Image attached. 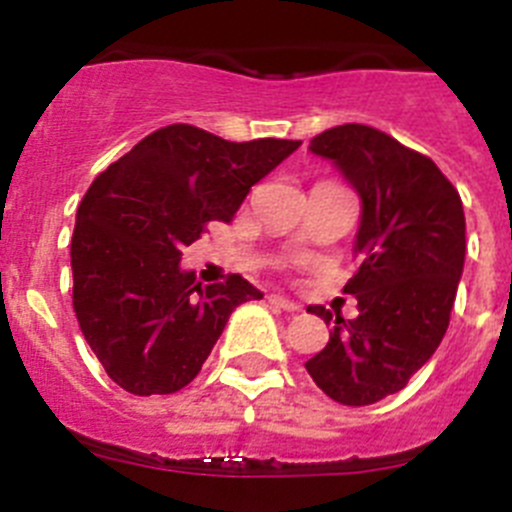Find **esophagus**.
<instances>
[{
	"instance_id": "34e87169",
	"label": "esophagus",
	"mask_w": 512,
	"mask_h": 512,
	"mask_svg": "<svg viewBox=\"0 0 512 512\" xmlns=\"http://www.w3.org/2000/svg\"><path fill=\"white\" fill-rule=\"evenodd\" d=\"M269 302L274 307H279V310H284V312H300L302 310V307L297 305V302L287 300V297H284V295H269Z\"/></svg>"
}]
</instances>
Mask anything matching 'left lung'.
I'll return each instance as SVG.
<instances>
[{"label":"left lung","mask_w":512,"mask_h":512,"mask_svg":"<svg viewBox=\"0 0 512 512\" xmlns=\"http://www.w3.org/2000/svg\"><path fill=\"white\" fill-rule=\"evenodd\" d=\"M361 194L356 274L343 292L359 318L310 305L333 323L305 364L312 382L341 405H372L400 392L449 328L467 251V220L454 184L431 158L369 125L348 122L310 140Z\"/></svg>","instance_id":"8db88e82"}]
</instances>
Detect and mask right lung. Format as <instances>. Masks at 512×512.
I'll return each mask as SVG.
<instances>
[{
  "label": "right lung",
  "instance_id": "obj_1",
  "mask_svg": "<svg viewBox=\"0 0 512 512\" xmlns=\"http://www.w3.org/2000/svg\"><path fill=\"white\" fill-rule=\"evenodd\" d=\"M300 140L233 143L187 122L153 130L87 189L71 238L74 312L104 372L130 395H171L210 356L230 312L261 292L241 274L207 284L179 259L238 212Z\"/></svg>",
  "mask_w": 512,
  "mask_h": 512
}]
</instances>
